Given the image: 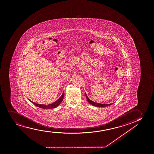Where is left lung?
<instances>
[{
  "instance_id": "8db88e82",
  "label": "left lung",
  "mask_w": 154,
  "mask_h": 154,
  "mask_svg": "<svg viewBox=\"0 0 154 154\" xmlns=\"http://www.w3.org/2000/svg\"><path fill=\"white\" fill-rule=\"evenodd\" d=\"M85 97H87V100L88 102L90 104H92L93 106H94L96 107H106L108 106H110L111 105H112L114 103H111V104H101V103H95L94 102H93V101H91V100L88 97L87 95L86 94V93H85Z\"/></svg>"
}]
</instances>
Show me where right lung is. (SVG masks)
Segmentation results:
<instances>
[{
	"mask_svg": "<svg viewBox=\"0 0 154 154\" xmlns=\"http://www.w3.org/2000/svg\"><path fill=\"white\" fill-rule=\"evenodd\" d=\"M63 98H64V92L63 94H62L61 97L59 98L57 101H55L54 102L52 103V104H50L48 105H44V104H37L36 103L33 102L32 101H29L32 103V104H34L35 105H36V106L38 107H40L41 108H43V109H51V108H54L57 107L59 105L61 104V102L63 101Z\"/></svg>",
	"mask_w": 154,
	"mask_h": 154,
	"instance_id": "add662e5",
	"label": "right lung"
}]
</instances>
